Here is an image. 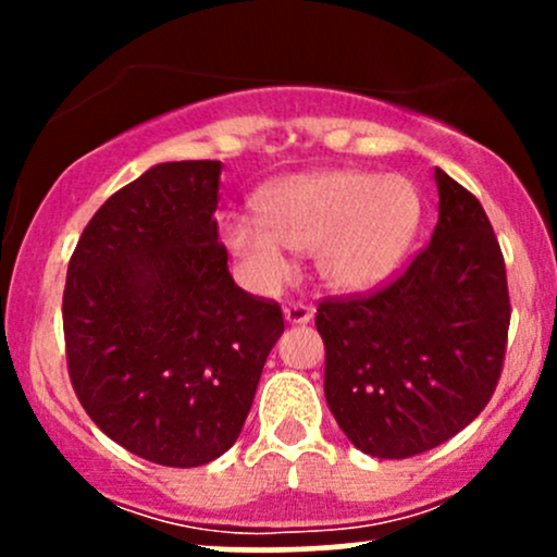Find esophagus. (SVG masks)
<instances>
[{
	"instance_id": "1",
	"label": "esophagus",
	"mask_w": 557,
	"mask_h": 557,
	"mask_svg": "<svg viewBox=\"0 0 557 557\" xmlns=\"http://www.w3.org/2000/svg\"><path fill=\"white\" fill-rule=\"evenodd\" d=\"M311 317H314V309H311L309 304H300V300H290V304H285V319L290 324H306Z\"/></svg>"
}]
</instances>
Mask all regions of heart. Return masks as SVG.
Returning <instances> with one entry per match:
<instances>
[{
  "label": "heart",
  "mask_w": 557,
  "mask_h": 557,
  "mask_svg": "<svg viewBox=\"0 0 557 557\" xmlns=\"http://www.w3.org/2000/svg\"><path fill=\"white\" fill-rule=\"evenodd\" d=\"M259 222L230 216L225 240L253 285L277 287L290 274L287 251H314L319 277L337 290H369L398 270L417 233L419 190L403 175L330 170L272 185Z\"/></svg>",
  "instance_id": "obj_1"
}]
</instances>
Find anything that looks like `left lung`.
I'll list each match as a JSON object with an SVG mask.
<instances>
[{"label": "left lung", "mask_w": 557, "mask_h": 557, "mask_svg": "<svg viewBox=\"0 0 557 557\" xmlns=\"http://www.w3.org/2000/svg\"><path fill=\"white\" fill-rule=\"evenodd\" d=\"M440 220L398 277L322 298L324 398L359 450L411 458L484 411L508 348L510 298L500 243L479 198L434 170Z\"/></svg>", "instance_id": "1"}]
</instances>
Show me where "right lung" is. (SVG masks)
Instances as JSON below:
<instances>
[{
	"mask_svg": "<svg viewBox=\"0 0 557 557\" xmlns=\"http://www.w3.org/2000/svg\"><path fill=\"white\" fill-rule=\"evenodd\" d=\"M220 162H164L101 203L67 264V374L88 417L172 469L233 447L283 335L277 300L227 272Z\"/></svg>",
	"mask_w": 557,
	"mask_h": 557,
	"instance_id": "1",
	"label": "right lung"
}]
</instances>
